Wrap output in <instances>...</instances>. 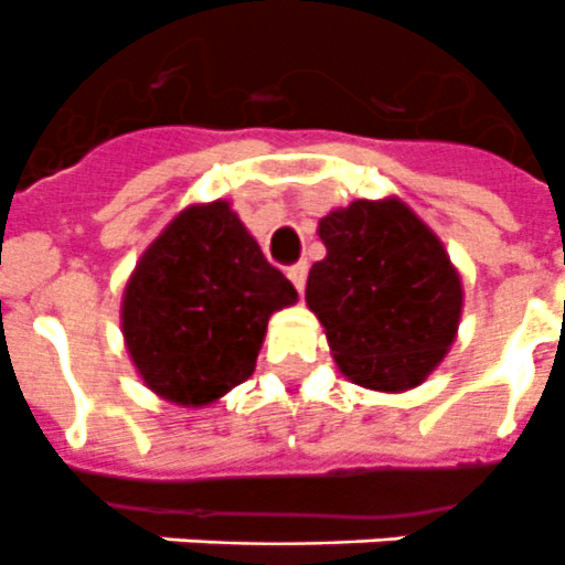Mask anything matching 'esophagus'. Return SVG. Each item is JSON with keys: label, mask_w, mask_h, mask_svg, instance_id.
<instances>
[{"label": "esophagus", "mask_w": 565, "mask_h": 565, "mask_svg": "<svg viewBox=\"0 0 565 565\" xmlns=\"http://www.w3.org/2000/svg\"><path fill=\"white\" fill-rule=\"evenodd\" d=\"M306 277H308V263H294V266H288V279H291L294 288H297L299 294L306 291Z\"/></svg>", "instance_id": "1"}]
</instances>
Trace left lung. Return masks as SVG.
<instances>
[{
	"mask_svg": "<svg viewBox=\"0 0 565 565\" xmlns=\"http://www.w3.org/2000/svg\"><path fill=\"white\" fill-rule=\"evenodd\" d=\"M326 259L308 274V308L344 376L407 391L444 359L461 317V279L436 234L398 201H356L319 223Z\"/></svg>",
	"mask_w": 565,
	"mask_h": 565,
	"instance_id": "left-lung-1",
	"label": "left lung"
}]
</instances>
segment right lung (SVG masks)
<instances>
[{
  "label": "right lung",
  "instance_id": "right-lung-1",
  "mask_svg": "<svg viewBox=\"0 0 565 565\" xmlns=\"http://www.w3.org/2000/svg\"><path fill=\"white\" fill-rule=\"evenodd\" d=\"M297 302L228 203L192 206L143 254L124 294V339L143 382L209 404L254 373L268 317Z\"/></svg>",
  "mask_w": 565,
  "mask_h": 565
}]
</instances>
